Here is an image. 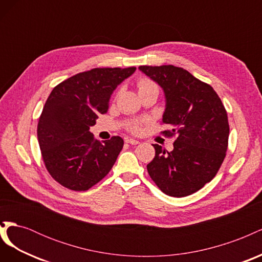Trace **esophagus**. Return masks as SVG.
<instances>
[{
    "instance_id": "1",
    "label": "esophagus",
    "mask_w": 262,
    "mask_h": 262,
    "mask_svg": "<svg viewBox=\"0 0 262 262\" xmlns=\"http://www.w3.org/2000/svg\"><path fill=\"white\" fill-rule=\"evenodd\" d=\"M125 142H126V143L131 144V145H137V144L140 143V142H139L138 140H134V139H126Z\"/></svg>"
}]
</instances>
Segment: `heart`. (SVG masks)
<instances>
[{"label": "heart", "instance_id": "1", "mask_svg": "<svg viewBox=\"0 0 262 262\" xmlns=\"http://www.w3.org/2000/svg\"><path fill=\"white\" fill-rule=\"evenodd\" d=\"M138 89H139V92H140V91L149 90V89L158 90V87L154 82L148 80V78H141V80H139V82H138ZM142 123H143V121H142V120L132 121V122L128 123V125H126V129H128L131 132H133V133H138L141 130Z\"/></svg>", "mask_w": 262, "mask_h": 262}]
</instances>
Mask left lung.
<instances>
[{
  "mask_svg": "<svg viewBox=\"0 0 262 262\" xmlns=\"http://www.w3.org/2000/svg\"><path fill=\"white\" fill-rule=\"evenodd\" d=\"M139 69L163 89V123L171 130L162 133L176 137L171 152L153 144L155 157L146 166L148 175L167 195L192 194L215 177L226 156L229 125L225 107L212 86L185 69L170 64Z\"/></svg>",
  "mask_w": 262,
  "mask_h": 262,
  "instance_id": "1",
  "label": "left lung"
}]
</instances>
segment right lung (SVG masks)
<instances>
[{"instance_id":"1","label":"right lung","mask_w":262,"mask_h":262,"mask_svg":"<svg viewBox=\"0 0 262 262\" xmlns=\"http://www.w3.org/2000/svg\"><path fill=\"white\" fill-rule=\"evenodd\" d=\"M137 68H96L54 87L43 106L37 137L47 170L60 185L85 191L113 168L123 147L120 137L102 143L90 128L106 114L116 87Z\"/></svg>"}]
</instances>
